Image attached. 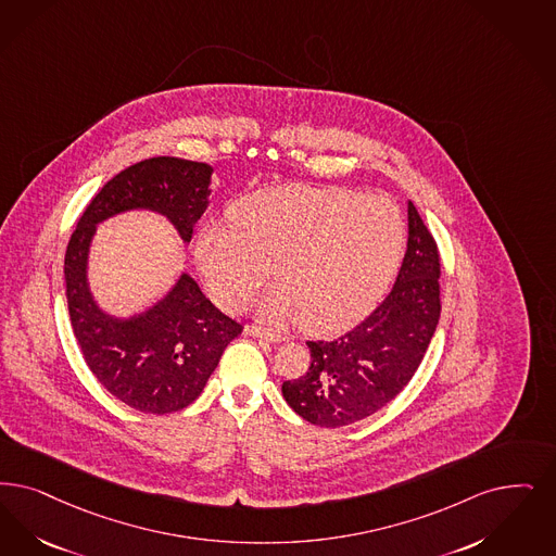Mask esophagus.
<instances>
[{
  "mask_svg": "<svg viewBox=\"0 0 556 556\" xmlns=\"http://www.w3.org/2000/svg\"><path fill=\"white\" fill-rule=\"evenodd\" d=\"M245 333L252 334V337H261V339H267L273 343H281L286 337L279 333V331H273V329H263V327H256V325H250L245 327Z\"/></svg>",
  "mask_w": 556,
  "mask_h": 556,
  "instance_id": "34e87169",
  "label": "esophagus"
}]
</instances>
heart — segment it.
<instances>
[{
    "label": "heart",
    "instance_id": "heart-1",
    "mask_svg": "<svg viewBox=\"0 0 556 556\" xmlns=\"http://www.w3.org/2000/svg\"><path fill=\"white\" fill-rule=\"evenodd\" d=\"M405 219L387 197L289 184L254 192L231 223L202 225L194 258L211 295L227 308L279 281L265 318L295 316L311 333H334L364 318L391 286L405 248Z\"/></svg>",
    "mask_w": 556,
    "mask_h": 556
}]
</instances>
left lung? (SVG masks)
<instances>
[{
    "label": "left lung",
    "instance_id": "obj_1",
    "mask_svg": "<svg viewBox=\"0 0 556 556\" xmlns=\"http://www.w3.org/2000/svg\"><path fill=\"white\" fill-rule=\"evenodd\" d=\"M441 258L414 202H407V250L395 286L356 329L308 341L311 368L281 393L306 422L339 428L395 400L418 370L441 316Z\"/></svg>",
    "mask_w": 556,
    "mask_h": 556
}]
</instances>
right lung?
Here are the masks:
<instances>
[{
	"instance_id": "obj_1",
	"label": "right lung",
	"mask_w": 556,
	"mask_h": 556,
	"mask_svg": "<svg viewBox=\"0 0 556 556\" xmlns=\"http://www.w3.org/2000/svg\"><path fill=\"white\" fill-rule=\"evenodd\" d=\"M211 176V165L178 156L130 165L90 200L67 244V311L85 362L113 397L144 414H172L199 400L242 325L217 311L186 270L144 311H103L90 291V244L99 223L130 211L165 217L188 244L208 206Z\"/></svg>"
}]
</instances>
